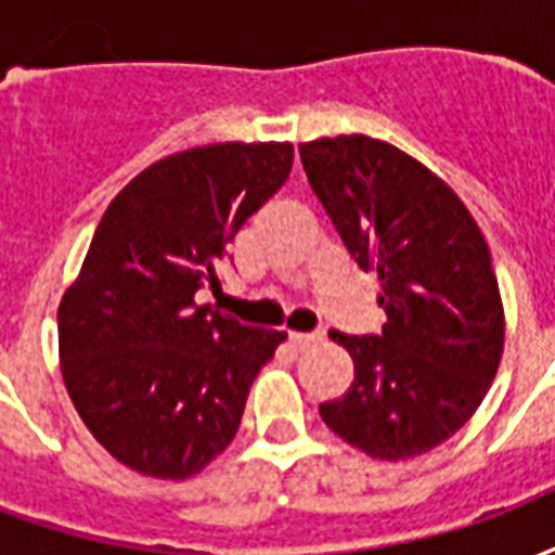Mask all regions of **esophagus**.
Listing matches in <instances>:
<instances>
[{
	"instance_id": "34e87169",
	"label": "esophagus",
	"mask_w": 555,
	"mask_h": 555,
	"mask_svg": "<svg viewBox=\"0 0 555 555\" xmlns=\"http://www.w3.org/2000/svg\"><path fill=\"white\" fill-rule=\"evenodd\" d=\"M314 341H321V333H291V345L297 350L309 348Z\"/></svg>"
}]
</instances>
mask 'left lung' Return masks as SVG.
I'll return each instance as SVG.
<instances>
[{
  "label": "left lung",
  "instance_id": "left-lung-1",
  "mask_svg": "<svg viewBox=\"0 0 555 555\" xmlns=\"http://www.w3.org/2000/svg\"><path fill=\"white\" fill-rule=\"evenodd\" d=\"M326 217L362 270L380 279V336L330 333L353 384L321 404L326 428L380 461L430 452L488 396L505 345L500 285L473 214L446 181L389 142H302Z\"/></svg>",
  "mask_w": 555,
  "mask_h": 555
}]
</instances>
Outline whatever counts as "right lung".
<instances>
[{"mask_svg": "<svg viewBox=\"0 0 555 555\" xmlns=\"http://www.w3.org/2000/svg\"><path fill=\"white\" fill-rule=\"evenodd\" d=\"M291 142L190 147L139 171L59 302L67 396L115 461L190 478L229 449L246 396L285 333L198 306L225 246L288 181Z\"/></svg>", "mask_w": 555, "mask_h": 555, "instance_id": "add662e5", "label": "right lung"}]
</instances>
